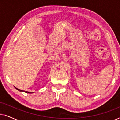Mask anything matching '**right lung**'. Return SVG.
I'll return each mask as SVG.
<instances>
[{"label":"right lung","instance_id":"add662e5","mask_svg":"<svg viewBox=\"0 0 120 120\" xmlns=\"http://www.w3.org/2000/svg\"><path fill=\"white\" fill-rule=\"evenodd\" d=\"M16 88L17 90H19V91H22V90H19V89H18V88ZM24 92H26V93H30V92H27V91H24Z\"/></svg>","mask_w":120,"mask_h":120}]
</instances>
